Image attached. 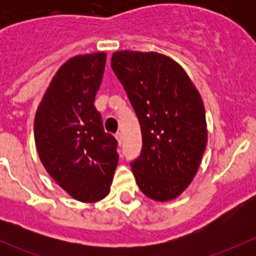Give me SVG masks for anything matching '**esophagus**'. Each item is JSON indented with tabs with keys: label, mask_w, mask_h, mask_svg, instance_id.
Returning a JSON list of instances; mask_svg holds the SVG:
<instances>
[{
	"label": "esophagus",
	"mask_w": 256,
	"mask_h": 256,
	"mask_svg": "<svg viewBox=\"0 0 256 256\" xmlns=\"http://www.w3.org/2000/svg\"><path fill=\"white\" fill-rule=\"evenodd\" d=\"M115 138H116V140H118V144H121V142H122V134L118 132V134H116V135H115Z\"/></svg>",
	"instance_id": "esophagus-1"
}]
</instances>
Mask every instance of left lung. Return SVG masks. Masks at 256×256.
<instances>
[{
    "label": "left lung",
    "instance_id": "obj_1",
    "mask_svg": "<svg viewBox=\"0 0 256 256\" xmlns=\"http://www.w3.org/2000/svg\"><path fill=\"white\" fill-rule=\"evenodd\" d=\"M112 66L140 121L142 152L131 164L136 183L150 200H176L207 147L202 96L184 69L157 52L118 50Z\"/></svg>",
    "mask_w": 256,
    "mask_h": 256
}]
</instances>
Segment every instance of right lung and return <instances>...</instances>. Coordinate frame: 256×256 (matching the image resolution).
<instances>
[{
	"label": "right lung",
	"instance_id": "add662e5",
	"mask_svg": "<svg viewBox=\"0 0 256 256\" xmlns=\"http://www.w3.org/2000/svg\"><path fill=\"white\" fill-rule=\"evenodd\" d=\"M106 53L76 56L54 74L34 116L38 156L49 176L72 198L94 203L110 192L118 141L104 131L95 95Z\"/></svg>",
	"mask_w": 256,
	"mask_h": 256
}]
</instances>
